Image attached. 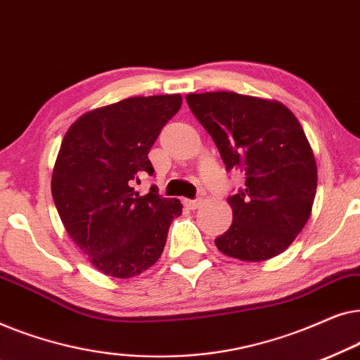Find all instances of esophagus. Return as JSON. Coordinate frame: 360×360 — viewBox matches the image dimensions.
<instances>
[{
	"label": "esophagus",
	"mask_w": 360,
	"mask_h": 360,
	"mask_svg": "<svg viewBox=\"0 0 360 360\" xmlns=\"http://www.w3.org/2000/svg\"><path fill=\"white\" fill-rule=\"evenodd\" d=\"M184 205L188 210H196L201 205V200L200 198H196V200H184Z\"/></svg>",
	"instance_id": "1"
}]
</instances>
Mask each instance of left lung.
I'll return each instance as SVG.
<instances>
[{
    "instance_id": "1",
    "label": "left lung",
    "mask_w": 360,
    "mask_h": 360,
    "mask_svg": "<svg viewBox=\"0 0 360 360\" xmlns=\"http://www.w3.org/2000/svg\"><path fill=\"white\" fill-rule=\"evenodd\" d=\"M218 147L226 170L245 186L229 195L233 224L214 239L229 257L259 262L283 252L311 214L316 162L297 117L282 103L233 91L186 96Z\"/></svg>"
}]
</instances>
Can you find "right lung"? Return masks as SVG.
Masks as SVG:
<instances>
[{
  "mask_svg": "<svg viewBox=\"0 0 360 360\" xmlns=\"http://www.w3.org/2000/svg\"><path fill=\"white\" fill-rule=\"evenodd\" d=\"M181 106L180 95L134 96L93 110L63 137L52 196L67 233L100 272L129 278L164 252L176 198L157 186L141 196L134 184L154 175L150 147Z\"/></svg>",
  "mask_w": 360,
  "mask_h": 360,
  "instance_id": "add662e5",
  "label": "right lung"
}]
</instances>
